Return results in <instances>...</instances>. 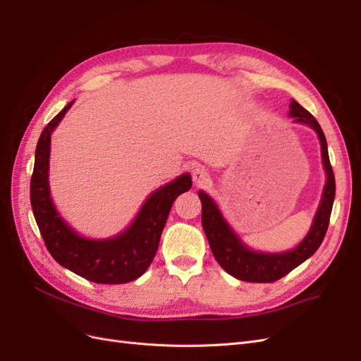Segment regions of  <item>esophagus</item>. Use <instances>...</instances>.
<instances>
[{
  "label": "esophagus",
  "mask_w": 361,
  "mask_h": 361,
  "mask_svg": "<svg viewBox=\"0 0 361 361\" xmlns=\"http://www.w3.org/2000/svg\"><path fill=\"white\" fill-rule=\"evenodd\" d=\"M192 180H194V185L200 187V185L209 182V173H207V170H204L203 167H195L192 170Z\"/></svg>",
  "instance_id": "esophagus-1"
}]
</instances>
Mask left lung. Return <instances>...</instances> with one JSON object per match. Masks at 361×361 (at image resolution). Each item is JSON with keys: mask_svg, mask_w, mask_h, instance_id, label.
Returning <instances> with one entry per match:
<instances>
[{"mask_svg": "<svg viewBox=\"0 0 361 361\" xmlns=\"http://www.w3.org/2000/svg\"><path fill=\"white\" fill-rule=\"evenodd\" d=\"M289 108V116L295 118V122L309 125L318 134L321 141L322 162L326 173V182L318 212H316L313 218V224L309 233L305 235L300 245L293 250L283 251V253H260V251L250 250L232 231V227L227 224L215 202L206 192L199 191V197L202 202V224L207 241H209L212 255L224 271L243 281L271 283L285 277L293 268L301 265L304 260H307L319 248L326 233V228H329L336 195V180L329 158L326 140L318 120L305 108H302L297 101H292Z\"/></svg>", "mask_w": 361, "mask_h": 361, "instance_id": "8db88e82", "label": "left lung"}]
</instances>
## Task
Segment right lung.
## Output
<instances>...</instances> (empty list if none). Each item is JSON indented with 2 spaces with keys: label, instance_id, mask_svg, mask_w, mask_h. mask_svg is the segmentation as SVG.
<instances>
[{
  "label": "right lung",
  "instance_id": "add662e5",
  "mask_svg": "<svg viewBox=\"0 0 361 361\" xmlns=\"http://www.w3.org/2000/svg\"><path fill=\"white\" fill-rule=\"evenodd\" d=\"M73 101L42 130L30 183L32 214L51 256L64 268L94 283L120 285L134 281L154 260L173 202L192 187L188 173L152 192L125 232L110 239H89L63 220L49 192L51 134L69 111Z\"/></svg>",
  "mask_w": 361,
  "mask_h": 361
}]
</instances>
